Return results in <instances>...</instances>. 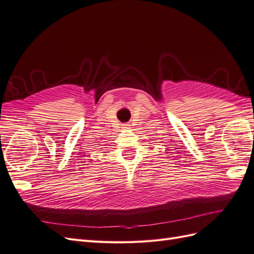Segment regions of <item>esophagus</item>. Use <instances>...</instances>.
Wrapping results in <instances>:
<instances>
[{
	"mask_svg": "<svg viewBox=\"0 0 254 254\" xmlns=\"http://www.w3.org/2000/svg\"><path fill=\"white\" fill-rule=\"evenodd\" d=\"M129 126H131V125H129L128 122H127V123H123L122 127H123V128H128V127H129Z\"/></svg>",
	"mask_w": 254,
	"mask_h": 254,
	"instance_id": "34e87169",
	"label": "esophagus"
}]
</instances>
